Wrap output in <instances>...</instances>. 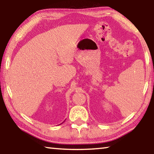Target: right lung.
Returning <instances> with one entry per match:
<instances>
[{
  "mask_svg": "<svg viewBox=\"0 0 154 154\" xmlns=\"http://www.w3.org/2000/svg\"><path fill=\"white\" fill-rule=\"evenodd\" d=\"M62 123H63V122H62Z\"/></svg>",
  "mask_w": 154,
  "mask_h": 154,
  "instance_id": "obj_1",
  "label": "right lung"
}]
</instances>
